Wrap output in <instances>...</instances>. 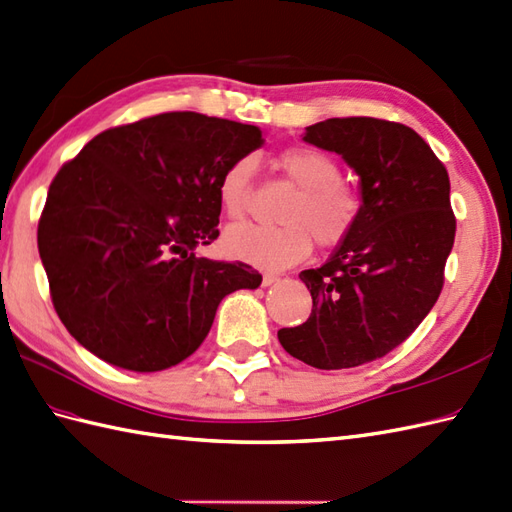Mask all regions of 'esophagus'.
Returning <instances> with one entry per match:
<instances>
[{"instance_id":"1","label":"esophagus","mask_w":512,"mask_h":512,"mask_svg":"<svg viewBox=\"0 0 512 512\" xmlns=\"http://www.w3.org/2000/svg\"><path fill=\"white\" fill-rule=\"evenodd\" d=\"M280 278L276 276V273H265L263 276V286H271V284H276Z\"/></svg>"}]
</instances>
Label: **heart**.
<instances>
[{
  "label": "heart",
  "mask_w": 512,
  "mask_h": 512,
  "mask_svg": "<svg viewBox=\"0 0 512 512\" xmlns=\"http://www.w3.org/2000/svg\"><path fill=\"white\" fill-rule=\"evenodd\" d=\"M282 176L297 186L295 195L280 210V226L241 223L223 234L226 254L260 269H284L304 260L313 243L334 247L350 239L365 213V197L341 178V165L317 147H286L276 158ZM254 162L236 158L223 169L217 199L223 215L243 219L252 191Z\"/></svg>",
  "instance_id": "1"
}]
</instances>
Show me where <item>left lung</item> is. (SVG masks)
Returning <instances> with one entry per match:
<instances>
[{
  "instance_id": "left-lung-1",
  "label": "left lung",
  "mask_w": 512,
  "mask_h": 512,
  "mask_svg": "<svg viewBox=\"0 0 512 512\" xmlns=\"http://www.w3.org/2000/svg\"><path fill=\"white\" fill-rule=\"evenodd\" d=\"M304 141L358 173L365 213L326 265L299 273L313 313L278 339L310 367L350 369L393 352L439 299L456 236L450 176L404 123L336 117L308 126Z\"/></svg>"
}]
</instances>
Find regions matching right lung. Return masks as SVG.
I'll list each match as a JSON object with an SVG mask.
<instances>
[{"mask_svg": "<svg viewBox=\"0 0 512 512\" xmlns=\"http://www.w3.org/2000/svg\"><path fill=\"white\" fill-rule=\"evenodd\" d=\"M260 145L256 126L162 112L104 130L60 167L36 236L73 339L115 367L162 371L204 343L223 297L258 289L256 269L195 247L219 236L223 169Z\"/></svg>", "mask_w": 512, "mask_h": 512, "instance_id": "add662e5", "label": "right lung"}]
</instances>
